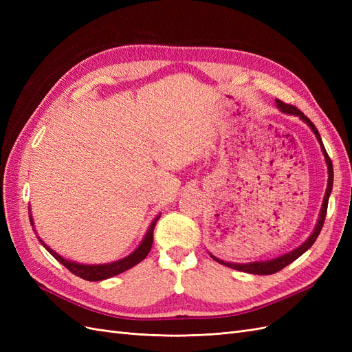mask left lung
Segmentation results:
<instances>
[{
  "label": "left lung",
  "mask_w": 352,
  "mask_h": 352,
  "mask_svg": "<svg viewBox=\"0 0 352 352\" xmlns=\"http://www.w3.org/2000/svg\"><path fill=\"white\" fill-rule=\"evenodd\" d=\"M276 104H278V107L283 111V113H287V114H295V116H300L301 119L311 127V131L316 133L318 142H320V146H322V151L324 154V158H326V164H327V172H329V180H327V188H326V194H324V199H323V206H322V210H320V217H318V221H317V226L314 229V232L311 233V236L308 238L301 247H298L296 250L287 252L285 255H282V257H278L274 260H270V261H260V263H250V264H233V263H226V261H221L216 257H211L214 258L217 263H221L228 265V267L230 269H235V270H239V272H245V273H252V274H273V273H278L280 272L282 269H285L287 264H291L292 261H295L300 255H302L308 248H311V245L316 242L318 233H320L323 225H324V219H326V212H327V202H329V195L330 192H332V186H333V166H332V160H330V157L327 155L326 150H324V145L322 142V138H320V133H318L317 127L314 126V123L308 119V117L298 110L295 105L292 104H286L280 100H276Z\"/></svg>",
  "instance_id": "8db88e82"
}]
</instances>
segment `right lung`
Wrapping results in <instances>:
<instances>
[{
	"mask_svg": "<svg viewBox=\"0 0 352 352\" xmlns=\"http://www.w3.org/2000/svg\"><path fill=\"white\" fill-rule=\"evenodd\" d=\"M29 219H30V225H34V221H32V217H30V212H29ZM157 220H158V217L151 223V226H150V229H148L146 235H145L144 241L141 242L140 247H138L131 255H127V257H124L119 261L109 263V264L88 265V264H78V263H73V261H67L66 258H63L61 255H58L57 252L52 251L41 238H38V239L42 245H44V248L52 255V257H54L57 261H60L73 274L79 276V278H82L85 280L98 282V280L109 279V278H113V276H116V274H120L126 270H129L131 267H133V265H136L138 263H141L146 257L148 252H150V250L153 247V235H154V228H155Z\"/></svg>",
	"mask_w": 352,
	"mask_h": 352,
	"instance_id": "right-lung-1",
	"label": "right lung"
}]
</instances>
